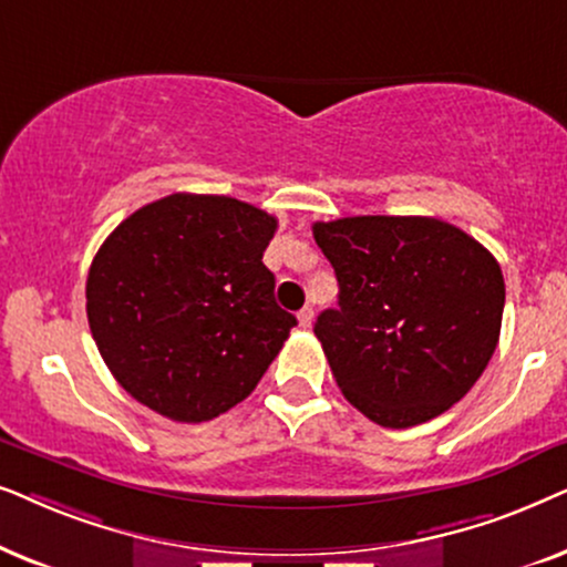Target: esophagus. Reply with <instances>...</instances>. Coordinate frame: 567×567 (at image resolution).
I'll list each match as a JSON object with an SVG mask.
<instances>
[{
    "instance_id": "obj_1",
    "label": "esophagus",
    "mask_w": 567,
    "mask_h": 567,
    "mask_svg": "<svg viewBox=\"0 0 567 567\" xmlns=\"http://www.w3.org/2000/svg\"><path fill=\"white\" fill-rule=\"evenodd\" d=\"M298 323H300V327H303V329H311V323H313V308H300V311H298Z\"/></svg>"
}]
</instances>
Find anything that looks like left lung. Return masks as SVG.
<instances>
[{
    "label": "left lung",
    "mask_w": 567,
    "mask_h": 567,
    "mask_svg": "<svg viewBox=\"0 0 567 567\" xmlns=\"http://www.w3.org/2000/svg\"><path fill=\"white\" fill-rule=\"evenodd\" d=\"M313 238L339 282L313 331L347 402L402 430L466 396L501 337L495 256L437 217H342Z\"/></svg>",
    "instance_id": "obj_1"
}]
</instances>
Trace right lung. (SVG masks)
<instances>
[{
  "label": "right lung",
  "mask_w": 567,
  "mask_h": 567,
  "mask_svg": "<svg viewBox=\"0 0 567 567\" xmlns=\"http://www.w3.org/2000/svg\"><path fill=\"white\" fill-rule=\"evenodd\" d=\"M277 220L217 194H171L126 217L87 271V321L113 379L176 422L251 394L296 316L261 256Z\"/></svg>",
  "instance_id": "obj_1"
}]
</instances>
